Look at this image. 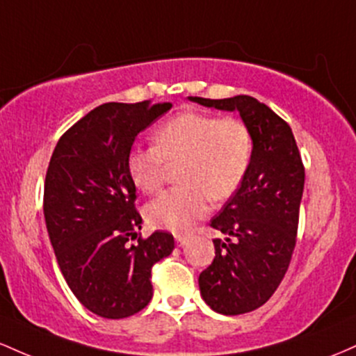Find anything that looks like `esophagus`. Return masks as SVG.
<instances>
[{"label":"esophagus","mask_w":356,"mask_h":356,"mask_svg":"<svg viewBox=\"0 0 356 356\" xmlns=\"http://www.w3.org/2000/svg\"><path fill=\"white\" fill-rule=\"evenodd\" d=\"M190 235H183V234H178L177 235V243L178 245H186V243L190 242Z\"/></svg>","instance_id":"obj_1"}]
</instances>
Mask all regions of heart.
<instances>
[{"label": "heart", "instance_id": "heart-1", "mask_svg": "<svg viewBox=\"0 0 356 356\" xmlns=\"http://www.w3.org/2000/svg\"><path fill=\"white\" fill-rule=\"evenodd\" d=\"M154 146L134 147L127 154V171L145 193L163 185L170 165H178L179 186L147 203L151 225L186 230L209 211L210 198L223 202L241 188L250 168L254 139L249 126L237 118L186 111L168 119L153 134Z\"/></svg>", "mask_w": 356, "mask_h": 356}]
</instances>
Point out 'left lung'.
Returning a JSON list of instances; mask_svg holds the SVG:
<instances>
[{"label": "left lung", "instance_id": "1", "mask_svg": "<svg viewBox=\"0 0 356 356\" xmlns=\"http://www.w3.org/2000/svg\"><path fill=\"white\" fill-rule=\"evenodd\" d=\"M207 107L241 113L254 153L241 188L210 220L227 235L215 238L213 262L200 274L202 296L217 313H250L269 301L284 279L296 247L305 165L293 131L250 95L191 97Z\"/></svg>", "mask_w": 356, "mask_h": 356}]
</instances>
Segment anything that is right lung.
Here are the masks:
<instances>
[{
    "instance_id": "right-lung-1",
    "label": "right lung",
    "mask_w": 356,
    "mask_h": 356,
    "mask_svg": "<svg viewBox=\"0 0 356 356\" xmlns=\"http://www.w3.org/2000/svg\"><path fill=\"white\" fill-rule=\"evenodd\" d=\"M170 109V102L102 104L62 134L47 168L43 213L58 267L75 298L102 318L146 307L151 269L175 249L170 232L146 238L138 232L143 218L127 171L134 139Z\"/></svg>"
}]
</instances>
